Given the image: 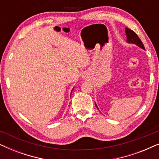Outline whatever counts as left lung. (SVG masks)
I'll list each match as a JSON object with an SVG mask.
<instances>
[{
  "instance_id": "left-lung-1",
  "label": "left lung",
  "mask_w": 159,
  "mask_h": 159,
  "mask_svg": "<svg viewBox=\"0 0 159 159\" xmlns=\"http://www.w3.org/2000/svg\"><path fill=\"white\" fill-rule=\"evenodd\" d=\"M125 33L126 35H127V42L128 43H132V44H135L138 45V47L141 48L145 50V47L143 45L142 41L140 40V39L139 38V37L138 36L135 32L134 31H132V30L129 29V28L126 27L125 28ZM96 107L98 108V106L96 105V103H95Z\"/></svg>"
}]
</instances>
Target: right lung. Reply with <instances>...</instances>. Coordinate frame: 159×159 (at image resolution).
<instances>
[{
  "label": "right lung",
  "mask_w": 159,
  "mask_h": 159,
  "mask_svg": "<svg viewBox=\"0 0 159 159\" xmlns=\"http://www.w3.org/2000/svg\"><path fill=\"white\" fill-rule=\"evenodd\" d=\"M74 89V88H73ZM73 89H72V90H71V93H72V91H73Z\"/></svg>",
  "instance_id": "obj_1"
}]
</instances>
